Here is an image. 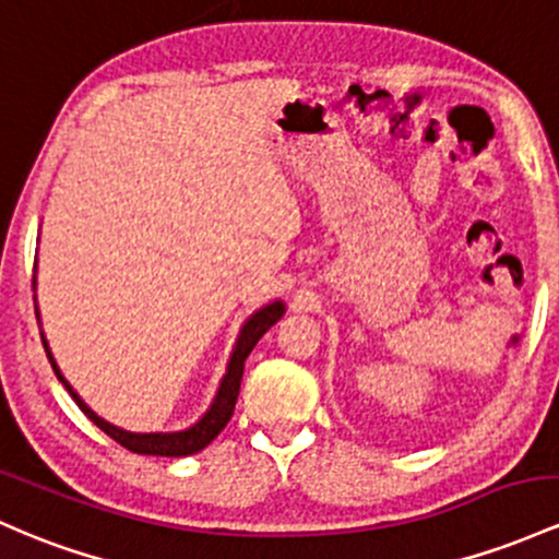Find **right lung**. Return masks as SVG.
<instances>
[{"mask_svg": "<svg viewBox=\"0 0 559 559\" xmlns=\"http://www.w3.org/2000/svg\"><path fill=\"white\" fill-rule=\"evenodd\" d=\"M34 286H36V278H34ZM284 312H286V305L281 302V299H273V302L262 305L260 310L251 312L247 321H243L241 331H238V340L236 345H233L228 369H225L223 379H219V388L214 392L210 408L199 416V421H193V425L186 429H177V432H130V429L110 425V421L103 419V416H97L95 411L82 401V395H79V392L69 384V379L60 373L45 334H41V345L47 349V358H50L58 382L69 390V395L76 401V406L87 414L92 425L100 427L108 438H114L116 443L124 445L127 451L145 453V456H190V453H199L201 449H206V445H210L230 421L233 408H236V401H238V390H241L243 360L249 358V353L254 349L257 342L262 340V334L284 318ZM36 321H39V308H36Z\"/></svg>", "mask_w": 559, "mask_h": 559, "instance_id": "1", "label": "right lung"}]
</instances>
